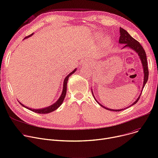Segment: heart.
<instances>
[{
	"label": "heart",
	"mask_w": 158,
	"mask_h": 158,
	"mask_svg": "<svg viewBox=\"0 0 158 158\" xmlns=\"http://www.w3.org/2000/svg\"><path fill=\"white\" fill-rule=\"evenodd\" d=\"M110 42V40L109 38H106V39L105 40L104 43V45H107Z\"/></svg>",
	"instance_id": "heart-1"
}]
</instances>
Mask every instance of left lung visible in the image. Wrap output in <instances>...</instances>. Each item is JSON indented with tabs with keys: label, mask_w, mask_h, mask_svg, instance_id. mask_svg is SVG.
<instances>
[{
	"label": "left lung",
	"mask_w": 158,
	"mask_h": 158,
	"mask_svg": "<svg viewBox=\"0 0 158 158\" xmlns=\"http://www.w3.org/2000/svg\"><path fill=\"white\" fill-rule=\"evenodd\" d=\"M118 43L120 44L124 45V47L122 48H129L132 49V51H134L135 52H136V54H138V56L139 57L141 63H142V68H143V86H142V89H141L140 94L138 96V97L137 98L136 100L132 104H131L129 106H128L127 107H125V108H123V109H120V110L110 109V108H108V107H106L104 106L103 105H102L100 102L97 101L96 98L94 96L93 89L92 88V95H93V96L95 98V101L101 106L103 107L104 108H105L106 110H109V111H122L123 110H126V109L128 108V107H129L135 105L138 101L139 97L141 95V94H142V90H143V88H144V86L146 84V82L148 81V66H147V56H146V53H145V50L143 48L142 46L140 45V44L138 42V41H136L135 39L132 38L125 29H123L121 27H120V38H119V40H118Z\"/></svg>",
	"instance_id": "obj_1"
}]
</instances>
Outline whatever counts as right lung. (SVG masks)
<instances>
[{"instance_id":"right-lung-1","label":"right lung","mask_w":158,"mask_h":158,"mask_svg":"<svg viewBox=\"0 0 158 158\" xmlns=\"http://www.w3.org/2000/svg\"><path fill=\"white\" fill-rule=\"evenodd\" d=\"M33 35V33L32 35H29V36L27 37H26L24 38L25 39H27L29 37H31L32 35ZM77 70V69L76 68L72 72H71L69 74H68L67 76H66V77L64 78V81H63V90H62V92H61V94L60 95V97H59V98L57 99V100L54 102L53 103L52 105L51 106H48L47 107H44V108H40V109H33V108H31V107H29L27 106H24L23 104H22L19 101H18L19 102V103L23 106L25 108H27L33 112L35 113H40V114H47V113H51L54 111H55L56 110H57L58 107H59L63 102V101L64 99V97L66 96V87H67V82H68V80H69V77L71 76V75H72L73 73H74L75 72H76Z\"/></svg>"}]
</instances>
